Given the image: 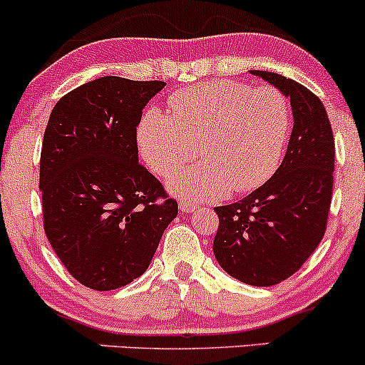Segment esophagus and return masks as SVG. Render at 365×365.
Segmentation results:
<instances>
[{
	"label": "esophagus",
	"instance_id": "obj_1",
	"mask_svg": "<svg viewBox=\"0 0 365 365\" xmlns=\"http://www.w3.org/2000/svg\"><path fill=\"white\" fill-rule=\"evenodd\" d=\"M178 207H180V210H182V212H195V210H197L195 204H190V202H187V200H180Z\"/></svg>",
	"mask_w": 365,
	"mask_h": 365
}]
</instances>
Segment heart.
I'll list each match as a JSON object with an SVG mask.
<instances>
[{
    "label": "heart",
    "mask_w": 365,
    "mask_h": 365,
    "mask_svg": "<svg viewBox=\"0 0 365 365\" xmlns=\"http://www.w3.org/2000/svg\"><path fill=\"white\" fill-rule=\"evenodd\" d=\"M170 113L153 107L138 127V146L149 168L170 177L197 153L199 165L170 180L190 200H219L253 190L272 177L291 133V107L272 86L209 81L170 98Z\"/></svg>",
    "instance_id": "heart-1"
}]
</instances>
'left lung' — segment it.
Listing matches in <instances>:
<instances>
[{
    "label": "left lung",
    "mask_w": 365,
    "mask_h": 365,
    "mask_svg": "<svg viewBox=\"0 0 365 365\" xmlns=\"http://www.w3.org/2000/svg\"><path fill=\"white\" fill-rule=\"evenodd\" d=\"M291 98L294 127L282 163L262 187L216 207L214 255L231 277L270 287L296 274L322 241L330 212L335 140L322 100L282 74L250 71Z\"/></svg>",
    "instance_id": "obj_1"
}]
</instances>
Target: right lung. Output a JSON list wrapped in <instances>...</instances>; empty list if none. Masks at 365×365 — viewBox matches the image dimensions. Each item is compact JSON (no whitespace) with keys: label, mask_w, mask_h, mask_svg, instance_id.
I'll return each mask as SVG.
<instances>
[{"label":"right lung","mask_w":365,"mask_h":365,"mask_svg":"<svg viewBox=\"0 0 365 365\" xmlns=\"http://www.w3.org/2000/svg\"><path fill=\"white\" fill-rule=\"evenodd\" d=\"M163 81L103 76L52 108L42 140L43 230L59 260L95 291L146 272L177 200L139 165L135 127Z\"/></svg>","instance_id":"1"}]
</instances>
